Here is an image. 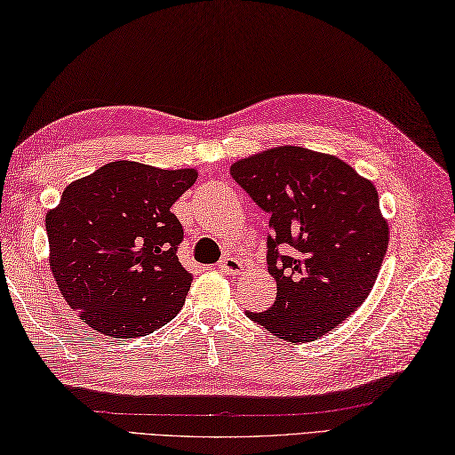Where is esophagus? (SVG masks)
I'll use <instances>...</instances> for the list:
<instances>
[{
    "mask_svg": "<svg viewBox=\"0 0 455 455\" xmlns=\"http://www.w3.org/2000/svg\"><path fill=\"white\" fill-rule=\"evenodd\" d=\"M243 262L235 257H226L224 260H220V270L226 272V275H241L243 272Z\"/></svg>",
    "mask_w": 455,
    "mask_h": 455,
    "instance_id": "1",
    "label": "esophagus"
}]
</instances>
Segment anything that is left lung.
<instances>
[{"label": "left lung", "instance_id": "8db88e82", "mask_svg": "<svg viewBox=\"0 0 455 455\" xmlns=\"http://www.w3.org/2000/svg\"><path fill=\"white\" fill-rule=\"evenodd\" d=\"M229 173L270 214L267 260L278 294L249 317L288 342L327 335L364 304L386 257L376 187L337 156L299 146L259 151Z\"/></svg>", "mask_w": 455, "mask_h": 455}]
</instances>
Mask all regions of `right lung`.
I'll return each instance as SVG.
<instances>
[{
    "instance_id": "1",
    "label": "right lung",
    "mask_w": 455,
    "mask_h": 455,
    "mask_svg": "<svg viewBox=\"0 0 455 455\" xmlns=\"http://www.w3.org/2000/svg\"><path fill=\"white\" fill-rule=\"evenodd\" d=\"M196 169L110 161L69 183L46 214L48 262L60 294L91 329L113 339L154 332L185 304L183 226L171 212Z\"/></svg>"
}]
</instances>
